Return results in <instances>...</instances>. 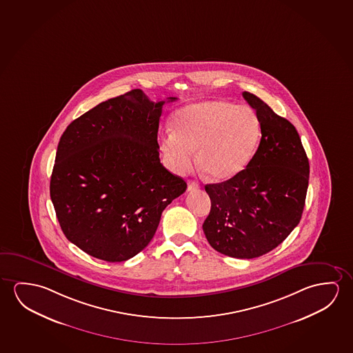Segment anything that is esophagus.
<instances>
[{"instance_id":"1","label":"esophagus","mask_w":353,"mask_h":353,"mask_svg":"<svg viewBox=\"0 0 353 353\" xmlns=\"http://www.w3.org/2000/svg\"><path fill=\"white\" fill-rule=\"evenodd\" d=\"M199 188H201V185H199L198 182H196V181H190V182H188V187H187L188 192H190V190H199Z\"/></svg>"}]
</instances>
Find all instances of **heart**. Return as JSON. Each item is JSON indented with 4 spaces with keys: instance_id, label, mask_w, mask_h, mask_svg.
<instances>
[{
    "instance_id": "obj_1",
    "label": "heart",
    "mask_w": 353,
    "mask_h": 353,
    "mask_svg": "<svg viewBox=\"0 0 353 353\" xmlns=\"http://www.w3.org/2000/svg\"><path fill=\"white\" fill-rule=\"evenodd\" d=\"M171 125L172 132L160 143L168 168L179 174L188 172L196 150L199 168L217 182L234 179L250 165L261 137L253 110L221 100L179 110Z\"/></svg>"
}]
</instances>
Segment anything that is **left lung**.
I'll list each match as a JSON object with an SVG mask.
<instances>
[{
	"mask_svg": "<svg viewBox=\"0 0 353 353\" xmlns=\"http://www.w3.org/2000/svg\"><path fill=\"white\" fill-rule=\"evenodd\" d=\"M243 98L261 121V143L241 174L205 185L212 209L203 231L217 252L252 259L276 248L301 221L310 161L290 121L254 94L243 92Z\"/></svg>",
	"mask_w": 353,
	"mask_h": 353,
	"instance_id": "8db88e82",
	"label": "left lung"
}]
</instances>
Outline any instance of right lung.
Segmentation results:
<instances>
[{
	"instance_id": "right-lung-1",
	"label": "right lung",
	"mask_w": 353,
	"mask_h": 353,
	"mask_svg": "<svg viewBox=\"0 0 353 353\" xmlns=\"http://www.w3.org/2000/svg\"><path fill=\"white\" fill-rule=\"evenodd\" d=\"M163 103L133 89L81 114L61 137L50 196L67 239L94 258H133L185 193L187 183L159 157Z\"/></svg>"
}]
</instances>
